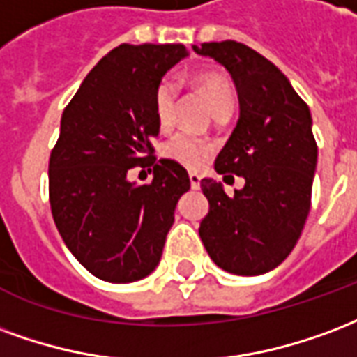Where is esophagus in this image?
Instances as JSON below:
<instances>
[{
	"label": "esophagus",
	"instance_id": "esophagus-1",
	"mask_svg": "<svg viewBox=\"0 0 357 357\" xmlns=\"http://www.w3.org/2000/svg\"><path fill=\"white\" fill-rule=\"evenodd\" d=\"M190 186H192V190H197L199 188V182H202V176L197 175V173H190Z\"/></svg>",
	"mask_w": 357,
	"mask_h": 357
}]
</instances>
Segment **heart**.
Returning a JSON list of instances; mask_svg holds the SVG:
<instances>
[{
	"mask_svg": "<svg viewBox=\"0 0 357 357\" xmlns=\"http://www.w3.org/2000/svg\"><path fill=\"white\" fill-rule=\"evenodd\" d=\"M194 83L207 96L215 114L232 108V82L225 72L213 68L199 70L194 74ZM176 96H178V87L175 79L165 77L158 83L155 93H153V112H155V121L161 129L171 127L175 119ZM211 153H213V144L190 132H176L175 137H171L163 144V155L167 160L176 161L188 169L204 167L209 161Z\"/></svg>",
	"mask_w": 357,
	"mask_h": 357,
	"instance_id": "obj_1",
	"label": "heart"
}]
</instances>
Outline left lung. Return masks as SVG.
I'll return each instance as SVG.
<instances>
[{"mask_svg": "<svg viewBox=\"0 0 357 357\" xmlns=\"http://www.w3.org/2000/svg\"><path fill=\"white\" fill-rule=\"evenodd\" d=\"M194 51L232 75L239 119L215 169L245 178L232 197L220 182L202 181L209 213L199 225V238L226 272L266 274L293 251L310 211L317 165L310 108L282 70L251 47L213 41L194 45Z\"/></svg>", "mask_w": 357, "mask_h": 357, "instance_id": "8db88e82", "label": "left lung"}]
</instances>
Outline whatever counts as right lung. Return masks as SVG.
Here are the masks:
<instances>
[{"label":"right lung","instance_id":"right-lung-1","mask_svg":"<svg viewBox=\"0 0 357 357\" xmlns=\"http://www.w3.org/2000/svg\"><path fill=\"white\" fill-rule=\"evenodd\" d=\"M188 56L181 43L112 49L62 112L49 158V202L64 243L98 280L139 282L160 264L175 207L190 190L186 169L152 158L160 135L153 93ZM154 165L150 185L126 178Z\"/></svg>","mask_w":357,"mask_h":357}]
</instances>
